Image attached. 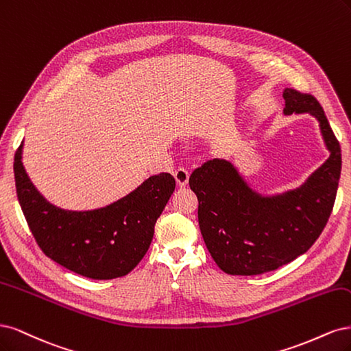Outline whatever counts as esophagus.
<instances>
[{"mask_svg": "<svg viewBox=\"0 0 351 351\" xmlns=\"http://www.w3.org/2000/svg\"><path fill=\"white\" fill-rule=\"evenodd\" d=\"M173 176H175V180L179 186H186L188 180H189V172L186 171V169H184V167L176 169V171L173 172Z\"/></svg>", "mask_w": 351, "mask_h": 351, "instance_id": "obj_1", "label": "esophagus"}]
</instances>
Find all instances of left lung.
<instances>
[{
  "label": "left lung",
  "instance_id": "8db88e82",
  "mask_svg": "<svg viewBox=\"0 0 351 351\" xmlns=\"http://www.w3.org/2000/svg\"><path fill=\"white\" fill-rule=\"evenodd\" d=\"M285 114H311L319 122L330 157L296 189L277 195L254 191L237 169L213 159L195 169L189 186L198 198L202 239L216 264L232 276L274 271L306 252L326 226L341 173V147L319 101L285 88Z\"/></svg>",
  "mask_w": 351,
  "mask_h": 351
}]
</instances>
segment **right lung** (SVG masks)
<instances>
[{
    "label": "right lung",
    "mask_w": 351,
    "mask_h": 351,
    "mask_svg": "<svg viewBox=\"0 0 351 351\" xmlns=\"http://www.w3.org/2000/svg\"><path fill=\"white\" fill-rule=\"evenodd\" d=\"M14 156L20 207L43 254L70 271L93 280L127 276L149 251L156 220L175 191L171 173L150 176L127 197L97 210L71 211L52 206L30 182Z\"/></svg>",
    "instance_id": "right-lung-1"
}]
</instances>
